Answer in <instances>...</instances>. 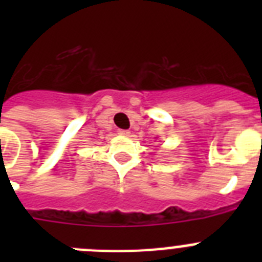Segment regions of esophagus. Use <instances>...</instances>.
Returning <instances> with one entry per match:
<instances>
[{
  "instance_id": "1",
  "label": "esophagus",
  "mask_w": 262,
  "mask_h": 262,
  "mask_svg": "<svg viewBox=\"0 0 262 262\" xmlns=\"http://www.w3.org/2000/svg\"><path fill=\"white\" fill-rule=\"evenodd\" d=\"M118 134H119V135H123V136H128L129 134V129H119V131H118Z\"/></svg>"
}]
</instances>
